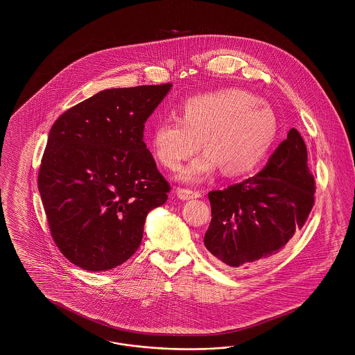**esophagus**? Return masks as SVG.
<instances>
[{
  "mask_svg": "<svg viewBox=\"0 0 355 355\" xmlns=\"http://www.w3.org/2000/svg\"><path fill=\"white\" fill-rule=\"evenodd\" d=\"M177 196L182 200H190V199H196L200 198L202 193L198 190H191V189H178L177 190Z\"/></svg>",
  "mask_w": 355,
  "mask_h": 355,
  "instance_id": "34e87169",
  "label": "esophagus"
}]
</instances>
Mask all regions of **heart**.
I'll return each mask as SVG.
<instances>
[{
  "label": "heart",
  "instance_id": "b5f03b06",
  "mask_svg": "<svg viewBox=\"0 0 355 355\" xmlns=\"http://www.w3.org/2000/svg\"><path fill=\"white\" fill-rule=\"evenodd\" d=\"M175 119L155 122L148 144L164 168L178 171L202 141L205 152L181 171L183 182H202L220 168L226 175L248 174L266 157L277 134L273 110L251 92L234 88L184 100Z\"/></svg>",
  "mask_w": 355,
  "mask_h": 355
}]
</instances>
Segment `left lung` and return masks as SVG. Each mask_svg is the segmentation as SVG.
I'll return each mask as SVG.
<instances>
[{
	"label": "left lung",
	"mask_w": 355,
	"mask_h": 355,
	"mask_svg": "<svg viewBox=\"0 0 355 355\" xmlns=\"http://www.w3.org/2000/svg\"><path fill=\"white\" fill-rule=\"evenodd\" d=\"M313 193L304 140L291 129L257 175L208 193L212 220L205 248L234 270L276 255L307 221Z\"/></svg>",
	"instance_id": "obj_1"
}]
</instances>
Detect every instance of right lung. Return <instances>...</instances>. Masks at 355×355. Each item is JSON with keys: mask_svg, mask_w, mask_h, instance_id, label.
<instances>
[{"mask_svg": "<svg viewBox=\"0 0 355 355\" xmlns=\"http://www.w3.org/2000/svg\"><path fill=\"white\" fill-rule=\"evenodd\" d=\"M171 88L104 89L54 122L37 186L54 243L78 267L104 272L125 263L148 212L168 200L171 186L143 131Z\"/></svg>", "mask_w": 355, "mask_h": 355, "instance_id": "1", "label": "right lung"}]
</instances>
